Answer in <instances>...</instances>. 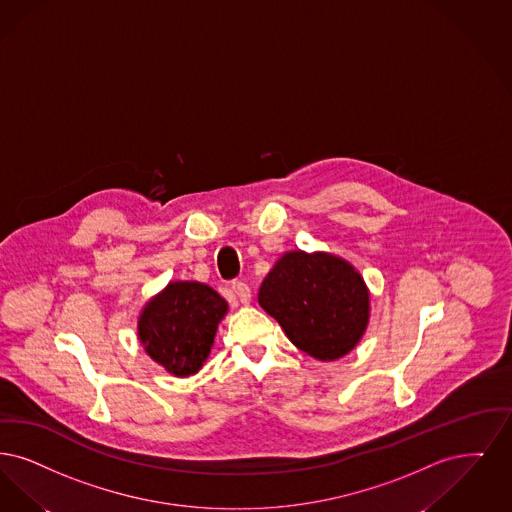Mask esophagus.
Wrapping results in <instances>:
<instances>
[{"label": "esophagus", "mask_w": 512, "mask_h": 512, "mask_svg": "<svg viewBox=\"0 0 512 512\" xmlns=\"http://www.w3.org/2000/svg\"><path fill=\"white\" fill-rule=\"evenodd\" d=\"M233 294L237 296V300L243 304V306H248L250 304V300H252V294H250V287L243 283V281H237V283H233Z\"/></svg>", "instance_id": "34e87169"}]
</instances>
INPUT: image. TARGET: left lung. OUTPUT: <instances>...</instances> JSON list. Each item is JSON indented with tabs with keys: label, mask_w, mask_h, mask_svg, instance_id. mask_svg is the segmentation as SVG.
<instances>
[{
	"label": "left lung",
	"mask_w": 512,
	"mask_h": 512,
	"mask_svg": "<svg viewBox=\"0 0 512 512\" xmlns=\"http://www.w3.org/2000/svg\"><path fill=\"white\" fill-rule=\"evenodd\" d=\"M258 304L290 342L319 361L348 356L371 319V292L348 260L331 252H285L267 273Z\"/></svg>",
	"instance_id": "1"
}]
</instances>
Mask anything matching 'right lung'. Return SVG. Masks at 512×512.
Here are the masks:
<instances>
[{
  "label": "right lung",
  "instance_id": "add662e5",
  "mask_svg": "<svg viewBox=\"0 0 512 512\" xmlns=\"http://www.w3.org/2000/svg\"><path fill=\"white\" fill-rule=\"evenodd\" d=\"M227 302L199 281H170L145 302L137 338L155 363L174 377H191L206 363Z\"/></svg>",
  "mask_w": 512,
  "mask_h": 512
}]
</instances>
